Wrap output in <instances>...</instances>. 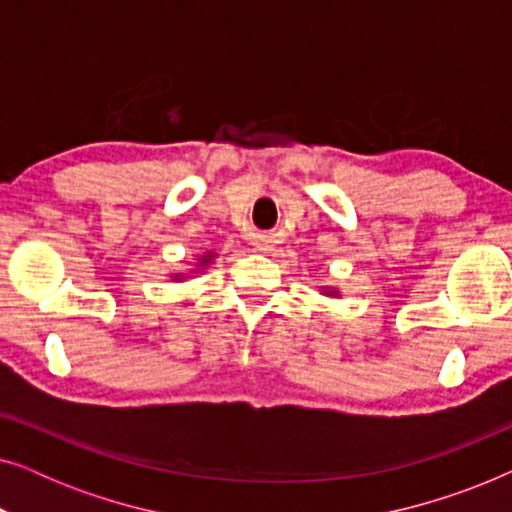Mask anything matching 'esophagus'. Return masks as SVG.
<instances>
[{
  "instance_id": "1",
  "label": "esophagus",
  "mask_w": 512,
  "mask_h": 512,
  "mask_svg": "<svg viewBox=\"0 0 512 512\" xmlns=\"http://www.w3.org/2000/svg\"><path fill=\"white\" fill-rule=\"evenodd\" d=\"M256 249L258 251H265V244H256Z\"/></svg>"
}]
</instances>
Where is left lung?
<instances>
[{
	"instance_id": "obj_1",
	"label": "left lung",
	"mask_w": 512,
	"mask_h": 512,
	"mask_svg": "<svg viewBox=\"0 0 512 512\" xmlns=\"http://www.w3.org/2000/svg\"><path fill=\"white\" fill-rule=\"evenodd\" d=\"M326 293H328V296H338V291H328V289H326Z\"/></svg>"
}]
</instances>
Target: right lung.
Wrapping results in <instances>:
<instances>
[{"label": "right lung", "mask_w": 512, "mask_h": 512, "mask_svg": "<svg viewBox=\"0 0 512 512\" xmlns=\"http://www.w3.org/2000/svg\"><path fill=\"white\" fill-rule=\"evenodd\" d=\"M212 256H214V254H212V251H209L207 256H202V258H200V263H202V265H207L209 261H212Z\"/></svg>", "instance_id": "1"}]
</instances>
